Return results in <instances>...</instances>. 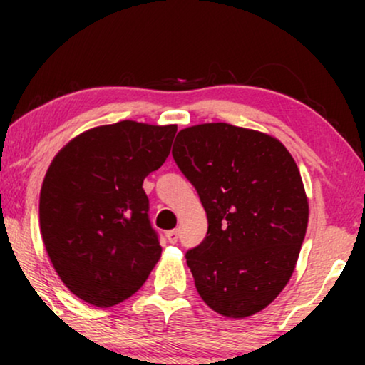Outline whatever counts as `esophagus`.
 Wrapping results in <instances>:
<instances>
[{"instance_id":"34e87169","label":"esophagus","mask_w":365,"mask_h":365,"mask_svg":"<svg viewBox=\"0 0 365 365\" xmlns=\"http://www.w3.org/2000/svg\"><path fill=\"white\" fill-rule=\"evenodd\" d=\"M178 237H179V232H178V229H173V231H168L166 232V239L171 244H174V242H178Z\"/></svg>"}]
</instances>
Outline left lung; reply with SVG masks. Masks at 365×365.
<instances>
[{
  "instance_id": "8db88e82",
  "label": "left lung",
  "mask_w": 365,
  "mask_h": 365,
  "mask_svg": "<svg viewBox=\"0 0 365 365\" xmlns=\"http://www.w3.org/2000/svg\"><path fill=\"white\" fill-rule=\"evenodd\" d=\"M173 158L207 216V236L186 254L199 296L231 319L261 312L287 286L306 237L296 161L274 136L227 123L181 129Z\"/></svg>"
}]
</instances>
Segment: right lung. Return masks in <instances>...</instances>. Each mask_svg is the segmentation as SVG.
I'll list each match as a JSON object with an SVG mask.
<instances>
[{
  "label": "right lung",
  "instance_id": "1",
  "mask_svg": "<svg viewBox=\"0 0 365 365\" xmlns=\"http://www.w3.org/2000/svg\"><path fill=\"white\" fill-rule=\"evenodd\" d=\"M176 124L119 121L59 149L39 194L49 261L81 301L111 307L131 297L161 257L143 181L163 166Z\"/></svg>",
  "mask_w": 365,
  "mask_h": 365
}]
</instances>
